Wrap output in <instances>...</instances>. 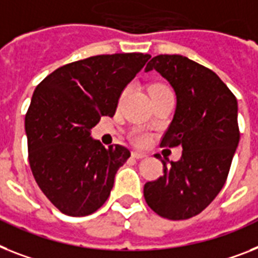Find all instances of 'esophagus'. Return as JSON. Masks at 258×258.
Masks as SVG:
<instances>
[{"mask_svg": "<svg viewBox=\"0 0 258 258\" xmlns=\"http://www.w3.org/2000/svg\"><path fill=\"white\" fill-rule=\"evenodd\" d=\"M132 157H133V158H136V159H142V158H145V157H146V154H145V153L136 152V150H134V152H132Z\"/></svg>", "mask_w": 258, "mask_h": 258, "instance_id": "esophagus-1", "label": "esophagus"}]
</instances>
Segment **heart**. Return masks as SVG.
Here are the masks:
<instances>
[{
  "instance_id": "1",
  "label": "heart",
  "mask_w": 258,
  "mask_h": 258,
  "mask_svg": "<svg viewBox=\"0 0 258 258\" xmlns=\"http://www.w3.org/2000/svg\"><path fill=\"white\" fill-rule=\"evenodd\" d=\"M161 87H165V86H162V84H155V86L152 87V89L153 88H161ZM133 140L136 144L144 145V144H146V141H148V134L142 133V132H137V133H134Z\"/></svg>"
}]
</instances>
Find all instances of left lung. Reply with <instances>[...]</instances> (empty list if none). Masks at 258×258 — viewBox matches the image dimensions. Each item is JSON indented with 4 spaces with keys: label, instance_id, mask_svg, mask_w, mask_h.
<instances>
[{
    "label": "left lung",
    "instance_id": "left-lung-1",
    "mask_svg": "<svg viewBox=\"0 0 258 258\" xmlns=\"http://www.w3.org/2000/svg\"><path fill=\"white\" fill-rule=\"evenodd\" d=\"M159 72L175 91L176 109L161 145L182 146L176 162L148 182L144 197L155 214L186 220L201 214L224 186L240 141L237 100L214 71L182 55H158L145 71ZM159 158V155H157Z\"/></svg>",
    "mask_w": 258,
    "mask_h": 258
}]
</instances>
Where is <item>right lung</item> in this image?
I'll return each instance as SVG.
<instances>
[{"label": "right lung", "mask_w": 258, "mask_h": 258, "mask_svg": "<svg viewBox=\"0 0 258 258\" xmlns=\"http://www.w3.org/2000/svg\"><path fill=\"white\" fill-rule=\"evenodd\" d=\"M150 55H96L59 67L33 93L25 117L35 182L68 216L93 214L109 198L117 170L131 152L105 149L91 137L101 116L113 117L125 87Z\"/></svg>", "instance_id": "add662e5"}]
</instances>
